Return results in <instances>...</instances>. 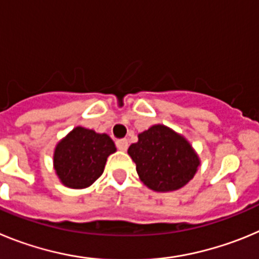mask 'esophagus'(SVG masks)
<instances>
[{
  "mask_svg": "<svg viewBox=\"0 0 259 259\" xmlns=\"http://www.w3.org/2000/svg\"><path fill=\"white\" fill-rule=\"evenodd\" d=\"M116 147L120 151H126L127 147H129V142H127V139H118V141H116Z\"/></svg>",
  "mask_w": 259,
  "mask_h": 259,
  "instance_id": "1",
  "label": "esophagus"
}]
</instances>
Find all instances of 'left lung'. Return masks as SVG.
<instances>
[{
  "mask_svg": "<svg viewBox=\"0 0 259 259\" xmlns=\"http://www.w3.org/2000/svg\"><path fill=\"white\" fill-rule=\"evenodd\" d=\"M127 153L147 187L158 192L179 190L193 178L200 161L182 135L164 125H153L138 135Z\"/></svg>",
  "mask_w": 259,
  "mask_h": 259,
  "instance_id": "left-lung-1",
  "label": "left lung"
}]
</instances>
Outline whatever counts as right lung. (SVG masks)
<instances>
[{
  "label": "right lung",
  "mask_w": 259,
  "mask_h": 259,
  "mask_svg": "<svg viewBox=\"0 0 259 259\" xmlns=\"http://www.w3.org/2000/svg\"><path fill=\"white\" fill-rule=\"evenodd\" d=\"M115 151V143L107 134L76 127L55 148L57 176L67 187H89L102 176L107 157Z\"/></svg>",
  "instance_id": "right-lung-1"
}]
</instances>
